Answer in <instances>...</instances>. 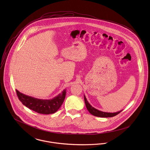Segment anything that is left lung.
<instances>
[{
    "label": "left lung",
    "mask_w": 150,
    "mask_h": 150,
    "mask_svg": "<svg viewBox=\"0 0 150 150\" xmlns=\"http://www.w3.org/2000/svg\"><path fill=\"white\" fill-rule=\"evenodd\" d=\"M84 100H85V103H86V107L87 108V110H88V111L92 114L94 116L96 117H114L115 115H117V114H118L120 112H121L122 110H121L120 111H118L117 112H103V111H101L100 110H98L97 109H96L95 108L92 107L87 101L86 99V96L84 95Z\"/></svg>",
    "instance_id": "left-lung-1"
}]
</instances>
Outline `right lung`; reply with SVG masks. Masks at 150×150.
I'll list each match as a JSON object with an SVG mask.
<instances>
[{
    "mask_svg": "<svg viewBox=\"0 0 150 150\" xmlns=\"http://www.w3.org/2000/svg\"><path fill=\"white\" fill-rule=\"evenodd\" d=\"M17 95L22 103L29 109L39 114H50L58 111L64 101L66 96L64 89L58 96L50 100H43L33 98L20 92L16 89Z\"/></svg>",
    "mask_w": 150,
    "mask_h": 150,
    "instance_id": "obj_1",
    "label": "right lung"
}]
</instances>
